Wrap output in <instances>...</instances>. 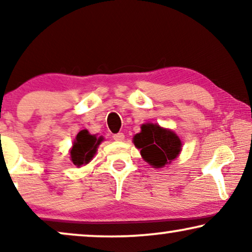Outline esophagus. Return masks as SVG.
<instances>
[{
  "label": "esophagus",
  "instance_id": "obj_1",
  "mask_svg": "<svg viewBox=\"0 0 252 252\" xmlns=\"http://www.w3.org/2000/svg\"><path fill=\"white\" fill-rule=\"evenodd\" d=\"M124 137H125V135H124V133H117L113 135V140L116 141H123Z\"/></svg>",
  "mask_w": 252,
  "mask_h": 252
}]
</instances>
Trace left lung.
<instances>
[{"mask_svg": "<svg viewBox=\"0 0 252 252\" xmlns=\"http://www.w3.org/2000/svg\"><path fill=\"white\" fill-rule=\"evenodd\" d=\"M133 142L141 149L143 159L154 167L171 163L181 151V141L177 134L156 124L141 126V132L134 136Z\"/></svg>", "mask_w": 252, "mask_h": 252, "instance_id": "8db88e82", "label": "left lung"}]
</instances>
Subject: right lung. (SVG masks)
Returning a JSON list of instances; mask_svg holds the SVG:
<instances>
[{"instance_id":"right-lung-1","label":"right lung","mask_w":252,"mask_h":252,"mask_svg":"<svg viewBox=\"0 0 252 252\" xmlns=\"http://www.w3.org/2000/svg\"><path fill=\"white\" fill-rule=\"evenodd\" d=\"M102 140L103 137L97 139L95 135H91L86 129L79 132L71 149V160L73 164L79 167L88 164L94 157L97 146L102 142Z\"/></svg>"}]
</instances>
